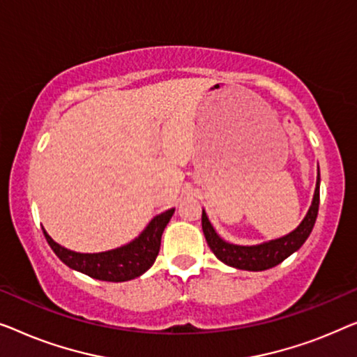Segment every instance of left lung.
I'll use <instances>...</instances> for the list:
<instances>
[{
	"mask_svg": "<svg viewBox=\"0 0 357 357\" xmlns=\"http://www.w3.org/2000/svg\"><path fill=\"white\" fill-rule=\"evenodd\" d=\"M319 200H320V172L317 173V183H315V190L312 204L305 213L303 222L299 227L291 231L286 236H281L278 239L265 241V243L254 244V245H239L231 244L222 239L217 231L212 227L210 220L202 210V229L204 236L207 239L208 248L217 255L218 260L229 267L239 270H249V272H262V270L272 268L275 265L283 262L291 254H294L301 245L309 238L312 231L315 220L319 213Z\"/></svg>",
	"mask_w": 357,
	"mask_h": 357,
	"instance_id": "1",
	"label": "left lung"
}]
</instances>
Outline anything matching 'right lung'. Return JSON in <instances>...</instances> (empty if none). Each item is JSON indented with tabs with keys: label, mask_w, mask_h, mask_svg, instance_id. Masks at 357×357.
<instances>
[{
	"label": "right lung",
	"mask_w": 357,
	"mask_h": 357,
	"mask_svg": "<svg viewBox=\"0 0 357 357\" xmlns=\"http://www.w3.org/2000/svg\"><path fill=\"white\" fill-rule=\"evenodd\" d=\"M173 213L174 208H169L153 217L137 238L121 248L95 254H82L63 248L61 244L54 243L45 228L42 229L50 248L69 268L89 275L95 280L121 283V281L140 277L152 267L158 255L160 244H162V234Z\"/></svg>",
	"instance_id": "add662e5"
}]
</instances>
